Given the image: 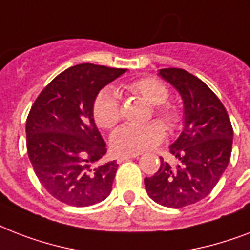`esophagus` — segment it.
<instances>
[{"label": "esophagus", "mask_w": 250, "mask_h": 250, "mask_svg": "<svg viewBox=\"0 0 250 250\" xmlns=\"http://www.w3.org/2000/svg\"><path fill=\"white\" fill-rule=\"evenodd\" d=\"M136 156H119L118 157V164H122L123 161H128L131 158H135Z\"/></svg>", "instance_id": "esophagus-1"}]
</instances>
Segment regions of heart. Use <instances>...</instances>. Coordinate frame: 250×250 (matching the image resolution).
Segmentation results:
<instances>
[{"label": "heart", "mask_w": 250, "mask_h": 250, "mask_svg": "<svg viewBox=\"0 0 250 250\" xmlns=\"http://www.w3.org/2000/svg\"><path fill=\"white\" fill-rule=\"evenodd\" d=\"M129 94L141 97L150 104L153 114L164 122L167 129H172L180 122V111L174 104L167 102L168 89L161 80L153 76H143L125 85ZM93 117L98 127L111 129L121 121V102L117 92L104 88L93 101ZM165 127L160 122H149L143 125H122L110 139L111 148L117 154L135 156L154 148L164 140Z\"/></svg>", "instance_id": "b5f03b06"}]
</instances>
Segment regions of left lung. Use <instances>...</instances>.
Returning <instances> with one entry per match:
<instances>
[{
	"label": "left lung",
	"instance_id": "1",
	"mask_svg": "<svg viewBox=\"0 0 250 250\" xmlns=\"http://www.w3.org/2000/svg\"><path fill=\"white\" fill-rule=\"evenodd\" d=\"M160 75L184 102V129L170 146L180 165L172 167L161 158L160 170L145 178V189L157 204L180 209L217 186L231 158L233 129L221 100L197 76L175 67L161 68Z\"/></svg>",
	"mask_w": 250,
	"mask_h": 250
}]
</instances>
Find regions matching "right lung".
Masks as SVG:
<instances>
[{
	"mask_svg": "<svg viewBox=\"0 0 250 250\" xmlns=\"http://www.w3.org/2000/svg\"><path fill=\"white\" fill-rule=\"evenodd\" d=\"M123 72L76 64L56 76L33 102L25 123L27 152L42 187L58 201L89 206L111 192L118 164L94 166L107 149L94 123L93 101Z\"/></svg>",
	"mask_w": 250,
	"mask_h": 250,
	"instance_id": "1",
	"label": "right lung"
}]
</instances>
